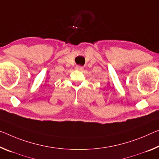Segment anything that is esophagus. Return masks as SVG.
<instances>
[{"mask_svg":"<svg viewBox=\"0 0 159 159\" xmlns=\"http://www.w3.org/2000/svg\"><path fill=\"white\" fill-rule=\"evenodd\" d=\"M75 69H76L77 70H84V67L80 66H77L76 67H75Z\"/></svg>","mask_w":159,"mask_h":159,"instance_id":"34e87169","label":"esophagus"}]
</instances>
